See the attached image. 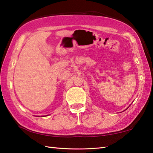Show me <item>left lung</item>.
<instances>
[{
  "mask_svg": "<svg viewBox=\"0 0 153 153\" xmlns=\"http://www.w3.org/2000/svg\"><path fill=\"white\" fill-rule=\"evenodd\" d=\"M126 109H127V108H126Z\"/></svg>",
  "mask_w": 153,
  "mask_h": 153,
  "instance_id": "obj_1",
  "label": "left lung"
}]
</instances>
